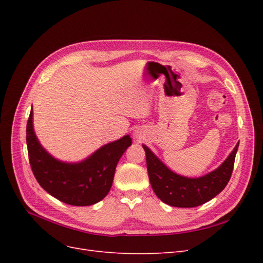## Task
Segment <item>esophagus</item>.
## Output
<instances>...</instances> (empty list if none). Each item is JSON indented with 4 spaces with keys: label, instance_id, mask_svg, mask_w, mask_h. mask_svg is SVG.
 <instances>
[{
    "label": "esophagus",
    "instance_id": "obj_1",
    "mask_svg": "<svg viewBox=\"0 0 263 263\" xmlns=\"http://www.w3.org/2000/svg\"><path fill=\"white\" fill-rule=\"evenodd\" d=\"M134 137L136 139H141L142 137H144V132H142L140 128H137L134 132Z\"/></svg>",
    "mask_w": 263,
    "mask_h": 263
}]
</instances>
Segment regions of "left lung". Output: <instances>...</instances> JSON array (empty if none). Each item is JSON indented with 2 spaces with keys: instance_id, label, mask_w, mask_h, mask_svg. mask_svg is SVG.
I'll return each instance as SVG.
<instances>
[{
  "instance_id": "8db88e82",
  "label": "left lung",
  "mask_w": 263,
  "mask_h": 263,
  "mask_svg": "<svg viewBox=\"0 0 263 263\" xmlns=\"http://www.w3.org/2000/svg\"><path fill=\"white\" fill-rule=\"evenodd\" d=\"M239 142L232 154L216 170L201 178H185L172 172L162 163L147 146L142 145L146 153L147 170L156 195L174 208H196L219 194L232 177L235 158Z\"/></svg>"
}]
</instances>
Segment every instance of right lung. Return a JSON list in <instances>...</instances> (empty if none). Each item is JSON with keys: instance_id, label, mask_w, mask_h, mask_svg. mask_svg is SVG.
<instances>
[{"instance_id": "obj_1", "label": "right lung", "mask_w": 263, "mask_h": 263, "mask_svg": "<svg viewBox=\"0 0 263 263\" xmlns=\"http://www.w3.org/2000/svg\"><path fill=\"white\" fill-rule=\"evenodd\" d=\"M26 142L31 171L46 192L69 205L89 206L103 200L109 192L118 160L132 145V138L126 135L109 142L81 162H62L39 144L33 127L31 108Z\"/></svg>"}]
</instances>
